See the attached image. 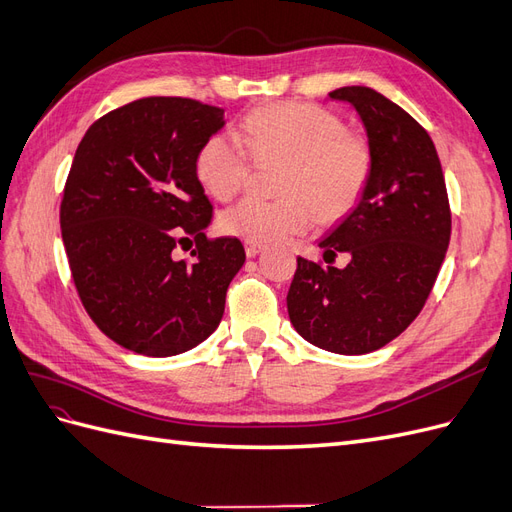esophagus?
Wrapping results in <instances>:
<instances>
[{"label": "esophagus", "instance_id": "34e87169", "mask_svg": "<svg viewBox=\"0 0 512 512\" xmlns=\"http://www.w3.org/2000/svg\"><path fill=\"white\" fill-rule=\"evenodd\" d=\"M260 250H262V243H256V241H245V254L250 256V258H254L256 254H260Z\"/></svg>", "mask_w": 512, "mask_h": 512}]
</instances>
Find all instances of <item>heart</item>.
<instances>
[{
	"label": "heart",
	"mask_w": 512,
	"mask_h": 512,
	"mask_svg": "<svg viewBox=\"0 0 512 512\" xmlns=\"http://www.w3.org/2000/svg\"><path fill=\"white\" fill-rule=\"evenodd\" d=\"M250 158L258 164L284 162L275 183L280 198H243L220 213V228L256 243L301 235L316 220H344L374 175L369 138L348 130L331 108L312 102L256 106L243 117L237 138L209 136L196 153V179L213 198L230 200L250 179Z\"/></svg>",
	"instance_id": "1"
}]
</instances>
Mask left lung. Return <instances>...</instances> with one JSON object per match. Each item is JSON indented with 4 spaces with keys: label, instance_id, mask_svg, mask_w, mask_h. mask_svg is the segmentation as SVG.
I'll use <instances>...</instances> for the list:
<instances>
[{
    "label": "left lung",
    "instance_id": "left-lung-1",
    "mask_svg": "<svg viewBox=\"0 0 512 512\" xmlns=\"http://www.w3.org/2000/svg\"><path fill=\"white\" fill-rule=\"evenodd\" d=\"M374 147V175L356 209L327 239L324 260L348 252L344 269L297 258L288 316L309 344L367 354L404 333L436 284L451 241V205L438 151L404 108L369 87H339Z\"/></svg>",
    "mask_w": 512,
    "mask_h": 512
}]
</instances>
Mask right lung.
I'll return each mask as SVG.
<instances>
[{"instance_id":"add662e5","label":"right lung","mask_w":512,"mask_h":512,"mask_svg":"<svg viewBox=\"0 0 512 512\" xmlns=\"http://www.w3.org/2000/svg\"><path fill=\"white\" fill-rule=\"evenodd\" d=\"M224 108L141 98L94 121L74 153L59 207L72 280L96 327L145 356H173L218 329L243 267L239 239H209L213 205L196 153ZM194 240L192 261L174 250Z\"/></svg>"}]
</instances>
